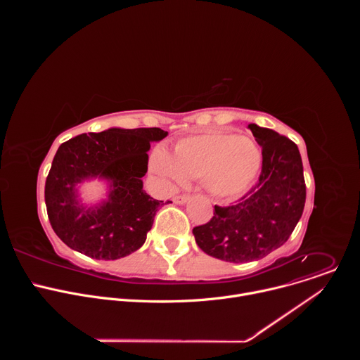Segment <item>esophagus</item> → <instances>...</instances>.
<instances>
[{
  "label": "esophagus",
  "instance_id": "obj_1",
  "mask_svg": "<svg viewBox=\"0 0 360 360\" xmlns=\"http://www.w3.org/2000/svg\"><path fill=\"white\" fill-rule=\"evenodd\" d=\"M172 200H174V203L184 205V203H186L189 200V195H176V196H174Z\"/></svg>",
  "mask_w": 360,
  "mask_h": 360
}]
</instances>
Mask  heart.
Segmentation results:
<instances>
[{
	"instance_id": "b5f03b06",
	"label": "heart",
	"mask_w": 360,
	"mask_h": 360,
	"mask_svg": "<svg viewBox=\"0 0 360 360\" xmlns=\"http://www.w3.org/2000/svg\"><path fill=\"white\" fill-rule=\"evenodd\" d=\"M262 155L248 136L211 131L182 138L174 157L162 148L150 155V169L169 185L186 178H203L205 186L218 196L242 192L258 174Z\"/></svg>"
}]
</instances>
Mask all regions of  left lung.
I'll list each match as a JSON object with an SVG mask.
<instances>
[{
	"mask_svg": "<svg viewBox=\"0 0 360 360\" xmlns=\"http://www.w3.org/2000/svg\"><path fill=\"white\" fill-rule=\"evenodd\" d=\"M248 128L262 146L259 181L229 207L215 205L211 221L192 231L205 253L233 264L262 259L281 248L297 225L306 199L297 145L269 128Z\"/></svg>",
	"mask_w": 360,
	"mask_h": 360,
	"instance_id": "8db88e82",
	"label": "left lung"
}]
</instances>
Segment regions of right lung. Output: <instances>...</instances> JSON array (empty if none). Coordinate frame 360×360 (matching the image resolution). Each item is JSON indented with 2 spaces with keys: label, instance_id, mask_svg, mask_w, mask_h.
Returning a JSON list of instances; mask_svg holds the SVG:
<instances>
[{
  "label": "right lung",
  "instance_id": "1",
  "mask_svg": "<svg viewBox=\"0 0 360 360\" xmlns=\"http://www.w3.org/2000/svg\"><path fill=\"white\" fill-rule=\"evenodd\" d=\"M167 135L161 128H110L81 134L58 148L45 182V205L51 226L67 246L94 259L115 261L143 245L164 200L143 191L142 176L150 142ZM91 179L105 180L109 195L88 207L79 185Z\"/></svg>",
  "mask_w": 360,
  "mask_h": 360
}]
</instances>
